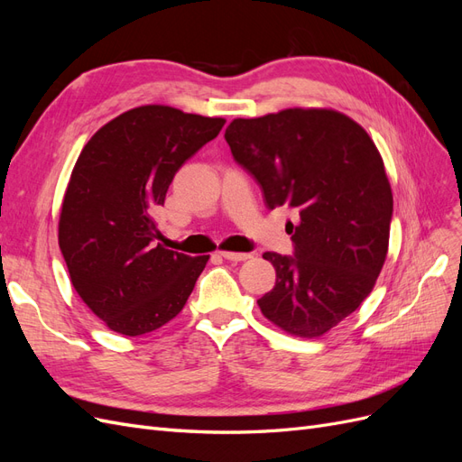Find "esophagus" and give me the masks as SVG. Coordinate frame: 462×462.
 <instances>
[{
    "instance_id": "1",
    "label": "esophagus",
    "mask_w": 462,
    "mask_h": 462,
    "mask_svg": "<svg viewBox=\"0 0 462 462\" xmlns=\"http://www.w3.org/2000/svg\"><path fill=\"white\" fill-rule=\"evenodd\" d=\"M221 258H226L229 262H245L250 258V254L246 253H221Z\"/></svg>"
}]
</instances>
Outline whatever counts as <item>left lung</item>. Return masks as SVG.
I'll return each mask as SVG.
<instances>
[{
    "label": "left lung",
    "mask_w": 462,
    "mask_h": 462,
    "mask_svg": "<svg viewBox=\"0 0 462 462\" xmlns=\"http://www.w3.org/2000/svg\"><path fill=\"white\" fill-rule=\"evenodd\" d=\"M235 162L262 187L265 206L297 209L287 221L292 256L263 253L275 287L262 314L297 337H319L365 300L387 256L393 194L368 133L333 109H283L235 119Z\"/></svg>",
    "instance_id": "left-lung-1"
}]
</instances>
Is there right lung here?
Here are the masks:
<instances>
[{
    "instance_id": "right-lung-1",
    "label": "right lung",
    "mask_w": 462,
    "mask_h": 462,
    "mask_svg": "<svg viewBox=\"0 0 462 462\" xmlns=\"http://www.w3.org/2000/svg\"><path fill=\"white\" fill-rule=\"evenodd\" d=\"M223 125L143 106L111 119L82 148L61 206L60 248L79 297L109 329L136 337L183 310L209 256L158 245L153 209L179 167Z\"/></svg>"
}]
</instances>
